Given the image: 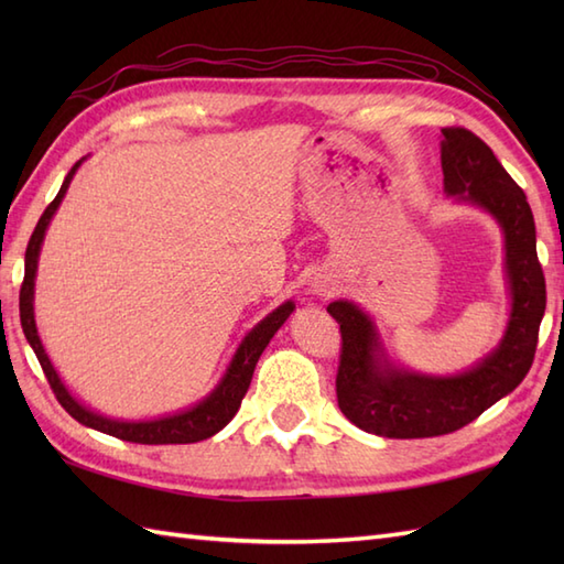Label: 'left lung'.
Here are the masks:
<instances>
[{
	"label": "left lung",
	"mask_w": 564,
	"mask_h": 564,
	"mask_svg": "<svg viewBox=\"0 0 564 564\" xmlns=\"http://www.w3.org/2000/svg\"><path fill=\"white\" fill-rule=\"evenodd\" d=\"M441 170L448 196L487 210L505 232L511 295L507 332L480 364L458 376H424L392 366L373 322L349 301L327 313L339 322L337 400L358 429L388 438H429L458 431L517 390L531 370L545 315V275L535 251V223L521 186L495 152L467 128L441 130Z\"/></svg>",
	"instance_id": "left-lung-1"
}]
</instances>
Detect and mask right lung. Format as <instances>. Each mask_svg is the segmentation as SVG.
Listing matches in <instances>:
<instances>
[{
	"instance_id": "add662e5",
	"label": "right lung",
	"mask_w": 564,
	"mask_h": 564,
	"mask_svg": "<svg viewBox=\"0 0 564 564\" xmlns=\"http://www.w3.org/2000/svg\"><path fill=\"white\" fill-rule=\"evenodd\" d=\"M79 164H82V160L67 172L63 186H59V191H57V196L53 198L51 206L43 210L41 220H39V225H35V230L29 239L26 271H23V283H21V293H19V315H21L23 334H26L33 354L39 356V364L43 368L47 382H51L57 402L63 404L65 412L69 416H75L79 424L97 429V431H101V434L130 441V443H148V446H162V443H196L203 438H210L213 434H218L223 426L230 424V419L237 414L239 404H242V398L249 390L251 376H254L259 356L273 339V334L281 329L283 322L289 319L295 303L293 301L283 303L275 307L273 313L263 317L259 325L242 339V344H239V349L235 351L230 366H227L225 376L218 386H215V390L208 394V398H203L198 404L188 406V410L172 414V416L150 419V422H118V419H109V416H101L97 412L87 410L82 402L72 398L69 390L63 386V380H59L57 370L53 368L51 358H47V354L43 349L39 329H35V317H33V285H35V271H39V254H41L43 237H45L47 225H51V220H53L57 206L63 203L65 191L72 182V176H75V172L79 170Z\"/></svg>"
}]
</instances>
